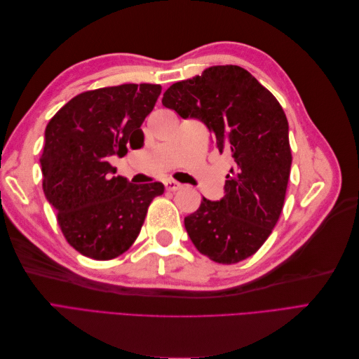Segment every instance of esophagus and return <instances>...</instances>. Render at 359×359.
I'll return each mask as SVG.
<instances>
[{"label": "esophagus", "mask_w": 359, "mask_h": 359, "mask_svg": "<svg viewBox=\"0 0 359 359\" xmlns=\"http://www.w3.org/2000/svg\"><path fill=\"white\" fill-rule=\"evenodd\" d=\"M165 186H166V190H169V191H177V190L182 189V184L178 181H173V180H166Z\"/></svg>", "instance_id": "34e87169"}]
</instances>
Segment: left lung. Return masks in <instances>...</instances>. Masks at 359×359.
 I'll return each mask as SVG.
<instances>
[{"label":"left lung","instance_id":"left-lung-1","mask_svg":"<svg viewBox=\"0 0 359 359\" xmlns=\"http://www.w3.org/2000/svg\"><path fill=\"white\" fill-rule=\"evenodd\" d=\"M163 106L202 121L214 144L231 151L235 168L220 201L202 199L184 226L202 255L236 264L255 255L283 210L292 154L289 124L276 97L247 70L214 66L170 85Z\"/></svg>","mask_w":359,"mask_h":359}]
</instances>
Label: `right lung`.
I'll return each instance as SVG.
<instances>
[{
    "label": "right lung",
    "instance_id": "obj_1",
    "mask_svg": "<svg viewBox=\"0 0 359 359\" xmlns=\"http://www.w3.org/2000/svg\"><path fill=\"white\" fill-rule=\"evenodd\" d=\"M160 85L124 83L86 91L64 104L45 130L43 191L67 243L86 257L109 260L130 248L161 182L115 177L109 157L144 145L145 121Z\"/></svg>",
    "mask_w": 359,
    "mask_h": 359
}]
</instances>
